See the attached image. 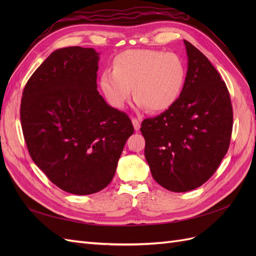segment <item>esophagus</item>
Listing matches in <instances>:
<instances>
[{
  "label": "esophagus",
  "mask_w": 256,
  "mask_h": 256,
  "mask_svg": "<svg viewBox=\"0 0 256 256\" xmlns=\"http://www.w3.org/2000/svg\"><path fill=\"white\" fill-rule=\"evenodd\" d=\"M132 124H134V129L138 131V130H140V127H141V122H140V120L138 118H132Z\"/></svg>",
  "instance_id": "1"
}]
</instances>
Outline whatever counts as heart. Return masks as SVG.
Returning a JSON list of instances; mask_svg holds the SVG:
<instances>
[{"mask_svg": "<svg viewBox=\"0 0 256 256\" xmlns=\"http://www.w3.org/2000/svg\"><path fill=\"white\" fill-rule=\"evenodd\" d=\"M186 74L184 62L176 53L132 49L114 58L112 72L100 76V88L109 104L118 109L125 106L132 88L138 106L162 112L180 97Z\"/></svg>", "mask_w": 256, "mask_h": 256, "instance_id": "1", "label": "heart"}]
</instances>
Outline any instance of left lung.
<instances>
[{"mask_svg": "<svg viewBox=\"0 0 256 256\" xmlns=\"http://www.w3.org/2000/svg\"><path fill=\"white\" fill-rule=\"evenodd\" d=\"M184 42L188 70L180 97L141 125L154 180L173 192L196 189L214 175L228 152L233 129L226 82L202 52Z\"/></svg>", "mask_w": 256, "mask_h": 256, "instance_id": "obj_1", "label": "left lung"}]
</instances>
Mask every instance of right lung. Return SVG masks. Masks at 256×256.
I'll return each mask as SVG.
<instances>
[{"mask_svg":"<svg viewBox=\"0 0 256 256\" xmlns=\"http://www.w3.org/2000/svg\"><path fill=\"white\" fill-rule=\"evenodd\" d=\"M98 56L92 48L56 50L30 76L21 99L30 158L60 189L78 196L111 182L134 131L129 116L99 95Z\"/></svg>","mask_w":256,"mask_h":256,"instance_id":"add662e5","label":"right lung"}]
</instances>
